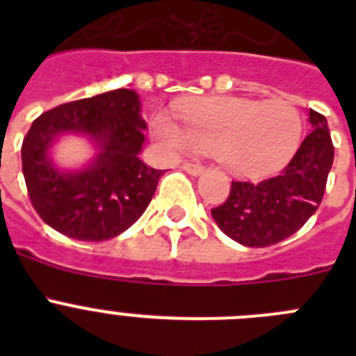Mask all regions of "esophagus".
<instances>
[{
    "instance_id": "esophagus-1",
    "label": "esophagus",
    "mask_w": 356,
    "mask_h": 356,
    "mask_svg": "<svg viewBox=\"0 0 356 356\" xmlns=\"http://www.w3.org/2000/svg\"><path fill=\"white\" fill-rule=\"evenodd\" d=\"M181 169H184V171H187L188 175H201V172H203V165H201V163H194V162H185L184 165H181Z\"/></svg>"
}]
</instances>
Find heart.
I'll return each mask as SVG.
<instances>
[{
    "mask_svg": "<svg viewBox=\"0 0 356 356\" xmlns=\"http://www.w3.org/2000/svg\"><path fill=\"white\" fill-rule=\"evenodd\" d=\"M181 124L168 112L153 121L165 149L212 151L235 175H262L284 165L298 149L303 119L287 102L210 97L181 108Z\"/></svg>",
    "mask_w": 356,
    "mask_h": 356,
    "instance_id": "b5f03b06",
    "label": "heart"
}]
</instances>
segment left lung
Returning a JSON list of instances; mask_svg holds the SVG:
<instances>
[{"mask_svg": "<svg viewBox=\"0 0 356 356\" xmlns=\"http://www.w3.org/2000/svg\"><path fill=\"white\" fill-rule=\"evenodd\" d=\"M314 130L278 175L232 181L228 200L212 209L213 221L238 244L266 248L296 234L319 209L333 163L328 121L310 110Z\"/></svg>", "mask_w": 356, "mask_h": 356, "instance_id": "8db88e82", "label": "left lung"}]
</instances>
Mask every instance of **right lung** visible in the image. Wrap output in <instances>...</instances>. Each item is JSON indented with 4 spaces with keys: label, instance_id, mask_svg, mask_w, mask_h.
I'll use <instances>...</instances> for the list:
<instances>
[{
    "label": "right lung",
    "instance_id": "add662e5",
    "mask_svg": "<svg viewBox=\"0 0 356 356\" xmlns=\"http://www.w3.org/2000/svg\"><path fill=\"white\" fill-rule=\"evenodd\" d=\"M146 121L135 90L64 103L40 114L21 147L28 196L46 225L71 238L99 242L118 237L144 213L163 171L139 159ZM89 134L100 153L89 168L62 173L47 151L60 133Z\"/></svg>",
    "mask_w": 356,
    "mask_h": 356
}]
</instances>
